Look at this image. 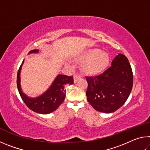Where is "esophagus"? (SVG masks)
Masks as SVG:
<instances>
[{"mask_svg":"<svg viewBox=\"0 0 150 150\" xmlns=\"http://www.w3.org/2000/svg\"><path fill=\"white\" fill-rule=\"evenodd\" d=\"M81 79V77L79 75H75L74 77H73V79H74V83H77V81Z\"/></svg>","mask_w":150,"mask_h":150,"instance_id":"34e87169","label":"esophagus"}]
</instances>
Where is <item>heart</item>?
Here are the masks:
<instances>
[{"label": "heart", "mask_w": 150, "mask_h": 150, "mask_svg": "<svg viewBox=\"0 0 150 150\" xmlns=\"http://www.w3.org/2000/svg\"><path fill=\"white\" fill-rule=\"evenodd\" d=\"M76 60L83 62V69L90 75L98 74L105 69L108 64L109 57L106 53L97 48L85 50L78 55Z\"/></svg>", "instance_id": "b5f03b06"}]
</instances>
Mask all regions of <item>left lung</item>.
<instances>
[{
  "mask_svg": "<svg viewBox=\"0 0 150 150\" xmlns=\"http://www.w3.org/2000/svg\"><path fill=\"white\" fill-rule=\"evenodd\" d=\"M112 65L95 77H87L88 102L96 110L111 113L122 106L131 93L133 73L128 58L119 54Z\"/></svg>",
  "mask_w": 150,
  "mask_h": 150,
  "instance_id": "1",
  "label": "left lung"
}]
</instances>
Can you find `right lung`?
<instances>
[{
	"instance_id": "add662e5",
	"label": "right lung",
	"mask_w": 150,
	"mask_h": 150,
	"mask_svg": "<svg viewBox=\"0 0 150 150\" xmlns=\"http://www.w3.org/2000/svg\"><path fill=\"white\" fill-rule=\"evenodd\" d=\"M38 53V50H31L29 54ZM23 60L17 74L18 90L22 99L30 110L35 112L47 115L55 111L65 100L66 91L64 89L66 85L73 84L72 76L58 75L48 89L37 97H29L22 91L20 85V71L23 65Z\"/></svg>"
}]
</instances>
